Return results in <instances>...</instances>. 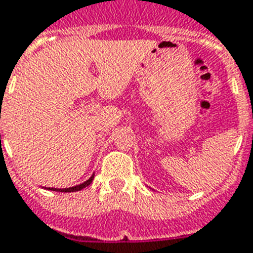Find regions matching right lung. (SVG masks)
<instances>
[{
  "label": "right lung",
  "mask_w": 253,
  "mask_h": 253,
  "mask_svg": "<svg viewBox=\"0 0 253 253\" xmlns=\"http://www.w3.org/2000/svg\"><path fill=\"white\" fill-rule=\"evenodd\" d=\"M92 179H94V175H91L90 178L86 180V182H84L82 184H78V186H74V187H69V188H47V190H51V191H59V192H74V191H81L82 188H84V187L90 186V183L92 182Z\"/></svg>",
  "instance_id": "obj_1"
}]
</instances>
